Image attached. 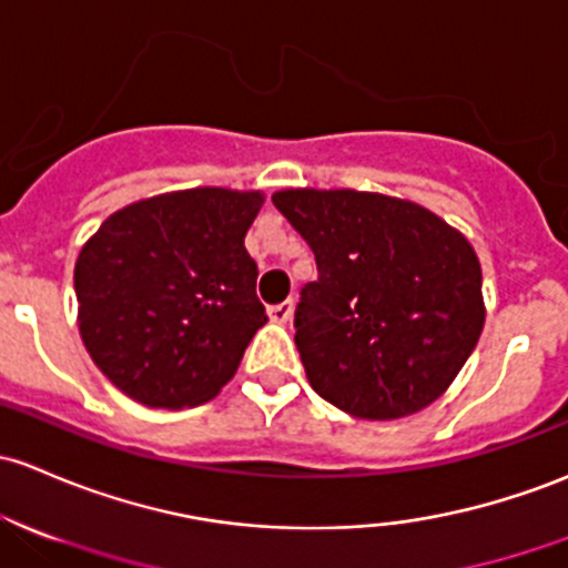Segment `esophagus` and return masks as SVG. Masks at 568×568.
Returning <instances> with one entry per match:
<instances>
[{
    "label": "esophagus",
    "mask_w": 568,
    "mask_h": 568,
    "mask_svg": "<svg viewBox=\"0 0 568 568\" xmlns=\"http://www.w3.org/2000/svg\"><path fill=\"white\" fill-rule=\"evenodd\" d=\"M292 311H295V303L284 301V303H278V306H267V316H271V322L284 325V322L292 320Z\"/></svg>",
    "instance_id": "obj_1"
}]
</instances>
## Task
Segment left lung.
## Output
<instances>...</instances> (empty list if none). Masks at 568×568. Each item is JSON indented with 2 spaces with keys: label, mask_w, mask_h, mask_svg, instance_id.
<instances>
[{
  "label": "left lung",
  "mask_w": 568,
  "mask_h": 568,
  "mask_svg": "<svg viewBox=\"0 0 568 568\" xmlns=\"http://www.w3.org/2000/svg\"><path fill=\"white\" fill-rule=\"evenodd\" d=\"M273 205L316 260L295 308L311 387L359 419L433 404L485 325L471 243L436 213L355 189H286Z\"/></svg>",
  "instance_id": "obj_1"
}]
</instances>
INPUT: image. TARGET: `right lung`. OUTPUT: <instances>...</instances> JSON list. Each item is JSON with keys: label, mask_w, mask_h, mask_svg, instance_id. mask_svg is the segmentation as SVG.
Wrapping results in <instances>:
<instances>
[{"label": "right lung", "mask_w": 568, "mask_h": 568, "mask_svg": "<svg viewBox=\"0 0 568 568\" xmlns=\"http://www.w3.org/2000/svg\"><path fill=\"white\" fill-rule=\"evenodd\" d=\"M260 192L203 186L115 211L75 262L78 327L97 368L154 408L197 406L267 322L243 237Z\"/></svg>", "instance_id": "right-lung-1"}]
</instances>
